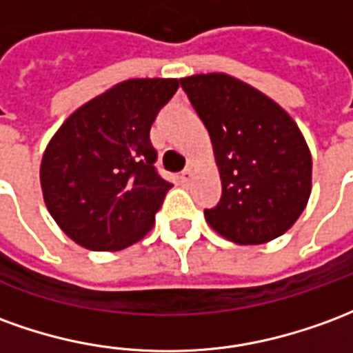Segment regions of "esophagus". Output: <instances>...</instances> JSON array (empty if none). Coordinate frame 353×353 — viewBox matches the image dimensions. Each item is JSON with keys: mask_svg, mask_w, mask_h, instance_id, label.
Returning <instances> with one entry per match:
<instances>
[{"mask_svg": "<svg viewBox=\"0 0 353 353\" xmlns=\"http://www.w3.org/2000/svg\"><path fill=\"white\" fill-rule=\"evenodd\" d=\"M191 176H193V172L189 168H185L183 172L179 174V181H181V183H189V181H191Z\"/></svg>", "mask_w": 353, "mask_h": 353, "instance_id": "34e87169", "label": "esophagus"}]
</instances>
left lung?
<instances>
[{
  "instance_id": "8db88e82",
  "label": "left lung",
  "mask_w": 353,
  "mask_h": 353,
  "mask_svg": "<svg viewBox=\"0 0 353 353\" xmlns=\"http://www.w3.org/2000/svg\"><path fill=\"white\" fill-rule=\"evenodd\" d=\"M210 134L221 199L206 221L236 245L281 236L312 193V154L296 122L262 91L228 74L179 80Z\"/></svg>"
}]
</instances>
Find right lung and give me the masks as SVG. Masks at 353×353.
Wrapping results in <instances>:
<instances>
[{"mask_svg":"<svg viewBox=\"0 0 353 353\" xmlns=\"http://www.w3.org/2000/svg\"><path fill=\"white\" fill-rule=\"evenodd\" d=\"M179 88L137 78L101 93L66 118L41 159L43 201L83 248L122 250L147 235L172 183L160 176L151 125Z\"/></svg>","mask_w":353,"mask_h":353,"instance_id":"1","label":"right lung"}]
</instances>
